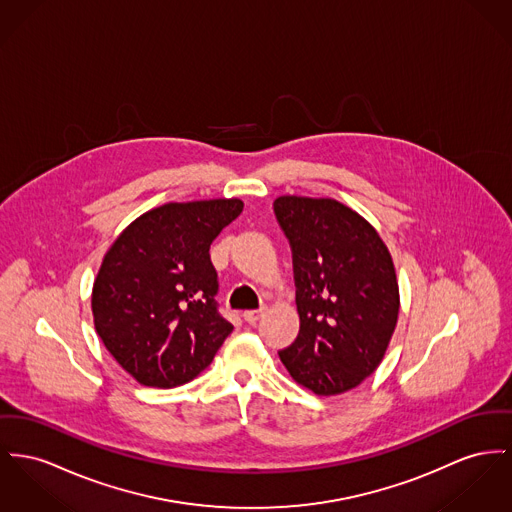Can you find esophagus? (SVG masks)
<instances>
[{
    "label": "esophagus",
    "instance_id": "1",
    "mask_svg": "<svg viewBox=\"0 0 512 512\" xmlns=\"http://www.w3.org/2000/svg\"><path fill=\"white\" fill-rule=\"evenodd\" d=\"M264 314H266V307H260L256 308V310H246L242 316H244V320H246L250 326H256L258 320H260Z\"/></svg>",
    "mask_w": 512,
    "mask_h": 512
}]
</instances>
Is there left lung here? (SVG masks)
<instances>
[{
    "mask_svg": "<svg viewBox=\"0 0 512 512\" xmlns=\"http://www.w3.org/2000/svg\"><path fill=\"white\" fill-rule=\"evenodd\" d=\"M273 213L293 252L301 318L279 359L318 396L347 392L375 373L398 322L392 256L375 227L336 200L281 196Z\"/></svg>",
    "mask_w": 512,
    "mask_h": 512,
    "instance_id": "obj_1",
    "label": "left lung"
}]
</instances>
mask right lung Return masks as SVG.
I'll use <instances>...</instances> for the list:
<instances>
[{
  "label": "right lung",
  "instance_id": "1",
  "mask_svg": "<svg viewBox=\"0 0 512 512\" xmlns=\"http://www.w3.org/2000/svg\"><path fill=\"white\" fill-rule=\"evenodd\" d=\"M244 204L204 200L155 207L114 240L93 285L95 328L143 386L200 375L233 332L219 312L209 246Z\"/></svg>",
  "mask_w": 512,
  "mask_h": 512
}]
</instances>
